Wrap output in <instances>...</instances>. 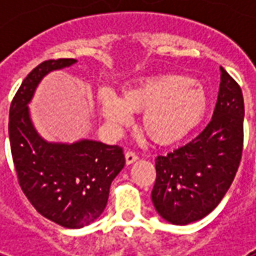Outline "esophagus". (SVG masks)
<instances>
[{
    "instance_id": "34e87169",
    "label": "esophagus",
    "mask_w": 256,
    "mask_h": 256,
    "mask_svg": "<svg viewBox=\"0 0 256 256\" xmlns=\"http://www.w3.org/2000/svg\"><path fill=\"white\" fill-rule=\"evenodd\" d=\"M124 158H126V164H132L138 160V156H136L134 152H132V150H128V152H126V154H124Z\"/></svg>"
}]
</instances>
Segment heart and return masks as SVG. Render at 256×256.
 I'll return each mask as SVG.
<instances>
[{
  "instance_id": "1",
  "label": "heart",
  "mask_w": 256,
  "mask_h": 256,
  "mask_svg": "<svg viewBox=\"0 0 256 256\" xmlns=\"http://www.w3.org/2000/svg\"><path fill=\"white\" fill-rule=\"evenodd\" d=\"M100 106L108 120L120 124H128L132 112H144V132L156 144H171L198 128L208 108V96L192 78L164 74L128 88L122 100L104 92Z\"/></svg>"
}]
</instances>
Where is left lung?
Returning a JSON list of instances; mask_svg holds the SVG:
<instances>
[{"label":"left lung","instance_id":"1","mask_svg":"<svg viewBox=\"0 0 256 256\" xmlns=\"http://www.w3.org/2000/svg\"><path fill=\"white\" fill-rule=\"evenodd\" d=\"M214 114L198 136L156 158L152 199L172 224H188L210 214L230 188L243 152L244 102L238 82L220 68Z\"/></svg>","mask_w":256,"mask_h":256}]
</instances>
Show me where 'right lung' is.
<instances>
[{"label":"right lung","mask_w":256,"mask_h":256,"mask_svg":"<svg viewBox=\"0 0 256 256\" xmlns=\"http://www.w3.org/2000/svg\"><path fill=\"white\" fill-rule=\"evenodd\" d=\"M74 62L48 60L28 74L10 104L9 140L18 183L34 208L60 226L81 228L104 210L110 184L124 166V150L96 140L48 144L34 130L28 108L42 77Z\"/></svg>","instance_id":"1"}]
</instances>
